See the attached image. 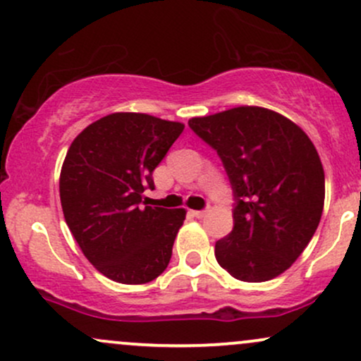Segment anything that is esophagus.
<instances>
[{
	"label": "esophagus",
	"mask_w": 361,
	"mask_h": 361,
	"mask_svg": "<svg viewBox=\"0 0 361 361\" xmlns=\"http://www.w3.org/2000/svg\"><path fill=\"white\" fill-rule=\"evenodd\" d=\"M192 214L195 215V217L202 219L205 214H209V209H204V210H192Z\"/></svg>",
	"instance_id": "obj_1"
}]
</instances>
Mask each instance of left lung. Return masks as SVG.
Masks as SVG:
<instances>
[{
  "mask_svg": "<svg viewBox=\"0 0 361 361\" xmlns=\"http://www.w3.org/2000/svg\"><path fill=\"white\" fill-rule=\"evenodd\" d=\"M217 152L233 188L234 227L215 258L234 279L267 281L302 255L324 207V169L305 132L276 111L238 106L188 122Z\"/></svg>",
  "mask_w": 361,
  "mask_h": 361,
  "instance_id": "1",
  "label": "left lung"
}]
</instances>
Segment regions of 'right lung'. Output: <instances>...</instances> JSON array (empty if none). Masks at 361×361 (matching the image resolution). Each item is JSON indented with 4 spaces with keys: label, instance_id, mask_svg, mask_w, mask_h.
Returning a JSON list of instances; mask_svg holds the SVG:
<instances>
[{
    "label": "right lung",
    "instance_id": "1",
    "mask_svg": "<svg viewBox=\"0 0 361 361\" xmlns=\"http://www.w3.org/2000/svg\"><path fill=\"white\" fill-rule=\"evenodd\" d=\"M185 126L146 114H111L73 140L61 169L66 224L82 255L110 280L152 281L166 270L183 209L146 204L152 171Z\"/></svg>",
    "mask_w": 361,
    "mask_h": 361
}]
</instances>
